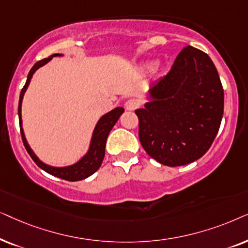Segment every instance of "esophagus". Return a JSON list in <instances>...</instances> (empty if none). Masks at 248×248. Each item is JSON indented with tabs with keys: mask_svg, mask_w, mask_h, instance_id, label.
I'll use <instances>...</instances> for the list:
<instances>
[{
	"mask_svg": "<svg viewBox=\"0 0 248 248\" xmlns=\"http://www.w3.org/2000/svg\"><path fill=\"white\" fill-rule=\"evenodd\" d=\"M138 105H140V103H138L136 100H128L126 103H124V108H126V110L128 111H134L138 108Z\"/></svg>",
	"mask_w": 248,
	"mask_h": 248,
	"instance_id": "34e87169",
	"label": "esophagus"
}]
</instances>
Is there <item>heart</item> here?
Listing matches in <instances>:
<instances>
[{
    "label": "heart",
    "instance_id": "heart-1",
    "mask_svg": "<svg viewBox=\"0 0 248 248\" xmlns=\"http://www.w3.org/2000/svg\"><path fill=\"white\" fill-rule=\"evenodd\" d=\"M155 68V62H146L144 64V70L145 71H152Z\"/></svg>",
    "mask_w": 248,
    "mask_h": 248
}]
</instances>
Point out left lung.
I'll return each instance as SVG.
<instances>
[{"instance_id": "1", "label": "left lung", "mask_w": 248, "mask_h": 248, "mask_svg": "<svg viewBox=\"0 0 248 248\" xmlns=\"http://www.w3.org/2000/svg\"><path fill=\"white\" fill-rule=\"evenodd\" d=\"M148 98L135 111L146 153L168 167L202 157L219 131L224 105L219 74L209 55L186 46L169 74L151 86Z\"/></svg>"}]
</instances>
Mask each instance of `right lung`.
Returning a JSON list of instances; mask_svg holds the SVG:
<instances>
[{"instance_id":"add662e5","label":"right lung","mask_w":248,"mask_h":248,"mask_svg":"<svg viewBox=\"0 0 248 248\" xmlns=\"http://www.w3.org/2000/svg\"><path fill=\"white\" fill-rule=\"evenodd\" d=\"M54 57H62V54L55 53V54H52L51 57L46 58L44 60L36 62L34 67H32L31 69V71H29L27 81H26L24 88L21 90L20 97H19L18 115H19V124H20V133H21L22 141H24L26 150H27L29 155H31L32 160H34V162L37 164L41 169L46 171V172L49 174H52V176L61 178V179H64L68 181H78V180L86 179L87 177L92 176V174L96 172L98 168L101 167L105 155V144H107V138L108 136V134H110L111 129L115 124V122L119 120V118H120V115L122 113H124V108L119 107V108H113V110L110 112H108V113H105L104 115H102L100 120L97 121L96 126L94 128L93 136H92L90 148H88L87 153H86L84 156L78 161V162H76L75 164H72V166H68V167H52L39 160L37 155L32 152L31 146H29V144L27 143V140H26L25 137L24 129H22L21 104H22V98H24V95L29 86V82H31L32 78V75L35 74V71L37 70V69L43 67V65H45Z\"/></svg>"}]
</instances>
